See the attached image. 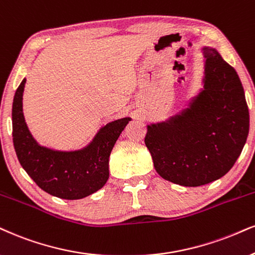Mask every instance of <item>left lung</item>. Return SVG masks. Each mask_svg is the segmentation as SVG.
<instances>
[{"instance_id": "obj_1", "label": "left lung", "mask_w": 255, "mask_h": 255, "mask_svg": "<svg viewBox=\"0 0 255 255\" xmlns=\"http://www.w3.org/2000/svg\"><path fill=\"white\" fill-rule=\"evenodd\" d=\"M203 90L187 109L147 125L145 145L164 180L200 187L231 170L243 151L250 113L243 84L215 48L203 47Z\"/></svg>"}]
</instances>
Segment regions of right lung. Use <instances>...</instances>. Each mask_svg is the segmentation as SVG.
<instances>
[{
	"instance_id": "obj_1",
	"label": "right lung",
	"mask_w": 255,
	"mask_h": 255,
	"mask_svg": "<svg viewBox=\"0 0 255 255\" xmlns=\"http://www.w3.org/2000/svg\"><path fill=\"white\" fill-rule=\"evenodd\" d=\"M26 79L17 87L12 102V142L18 162L31 180L46 193L65 200H79L102 189L109 178V157L131 118L103 127L89 145L75 151L41 146L28 130L22 112Z\"/></svg>"
}]
</instances>
